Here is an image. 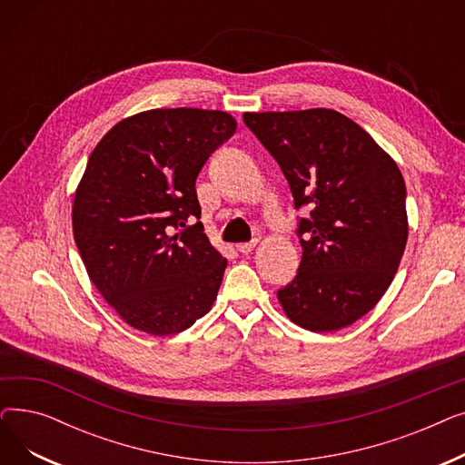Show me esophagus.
<instances>
[{
  "instance_id": "esophagus-1",
  "label": "esophagus",
  "mask_w": 465,
  "mask_h": 465,
  "mask_svg": "<svg viewBox=\"0 0 465 465\" xmlns=\"http://www.w3.org/2000/svg\"><path fill=\"white\" fill-rule=\"evenodd\" d=\"M256 242L258 241H251V242H241V245H237V251L241 252V254H249L254 247H256Z\"/></svg>"
}]
</instances>
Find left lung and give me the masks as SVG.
<instances>
[{"label": "left lung", "mask_w": 465, "mask_h": 465, "mask_svg": "<svg viewBox=\"0 0 465 465\" xmlns=\"http://www.w3.org/2000/svg\"><path fill=\"white\" fill-rule=\"evenodd\" d=\"M294 195L303 249L296 279L277 292L288 319L309 331L354 324L384 296L409 224L398 163L333 109L245 113Z\"/></svg>", "instance_id": "obj_1"}]
</instances>
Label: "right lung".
Returning <instances> with one entry per match:
<instances>
[{"instance_id":"right-lung-1","label":"right lung","mask_w":465,"mask_h":465,"mask_svg":"<svg viewBox=\"0 0 465 465\" xmlns=\"http://www.w3.org/2000/svg\"><path fill=\"white\" fill-rule=\"evenodd\" d=\"M235 128L224 111L151 109L92 151L73 237L90 281L132 328L173 335L211 311L228 260L203 233L195 179Z\"/></svg>"}]
</instances>
